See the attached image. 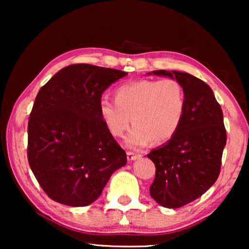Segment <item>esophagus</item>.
<instances>
[{"label": "esophagus", "mask_w": 249, "mask_h": 249, "mask_svg": "<svg viewBox=\"0 0 249 249\" xmlns=\"http://www.w3.org/2000/svg\"><path fill=\"white\" fill-rule=\"evenodd\" d=\"M141 154H137V153H134V152H128L127 153V159L128 161H134V160L141 158Z\"/></svg>", "instance_id": "34e87169"}]
</instances>
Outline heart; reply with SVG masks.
<instances>
[{"label":"heart","instance_id":"1","mask_svg":"<svg viewBox=\"0 0 249 249\" xmlns=\"http://www.w3.org/2000/svg\"><path fill=\"white\" fill-rule=\"evenodd\" d=\"M186 93L176 79H144L120 85L114 90V102L102 98L98 113L108 132L127 138L131 148H142L152 141L161 144L175 137L185 118Z\"/></svg>","mask_w":249,"mask_h":249}]
</instances>
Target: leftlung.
I'll return each instance as SVG.
<instances>
[{
  "instance_id": "8db88e82",
  "label": "left lung",
  "mask_w": 249,
  "mask_h": 249,
  "mask_svg": "<svg viewBox=\"0 0 249 249\" xmlns=\"http://www.w3.org/2000/svg\"><path fill=\"white\" fill-rule=\"evenodd\" d=\"M153 73L178 80L186 93L181 127L165 145L147 154L156 168L149 187L152 198L168 209H178L202 196L220 175L227 142L223 113L213 90L203 80L175 70Z\"/></svg>"
}]
</instances>
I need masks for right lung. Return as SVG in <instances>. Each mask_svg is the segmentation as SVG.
Masks as SVG:
<instances>
[{
  "instance_id": "obj_1",
  "label": "right lung",
  "mask_w": 249,
  "mask_h": 249,
  "mask_svg": "<svg viewBox=\"0 0 249 249\" xmlns=\"http://www.w3.org/2000/svg\"><path fill=\"white\" fill-rule=\"evenodd\" d=\"M127 72L71 64L40 88L28 121L30 169L51 199L87 206L101 196L127 154L98 113L102 94Z\"/></svg>"
}]
</instances>
